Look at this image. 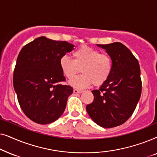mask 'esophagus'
Returning a JSON list of instances; mask_svg holds the SVG:
<instances>
[{"label": "esophagus", "mask_w": 157, "mask_h": 157, "mask_svg": "<svg viewBox=\"0 0 157 157\" xmlns=\"http://www.w3.org/2000/svg\"><path fill=\"white\" fill-rule=\"evenodd\" d=\"M74 92L75 94H81V93H82L83 91H82V90H79V89H74Z\"/></svg>", "instance_id": "obj_1"}]
</instances>
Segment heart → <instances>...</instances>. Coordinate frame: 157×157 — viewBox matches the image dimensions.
<instances>
[{
  "label": "heart",
  "instance_id": "b5f03b06",
  "mask_svg": "<svg viewBox=\"0 0 157 157\" xmlns=\"http://www.w3.org/2000/svg\"><path fill=\"white\" fill-rule=\"evenodd\" d=\"M74 59L66 56L59 61L62 74L68 79H72L81 69L82 75L70 81L75 88L83 89L93 84L100 86L110 77L113 71L112 58L108 53L89 46H81L73 53Z\"/></svg>",
  "mask_w": 157,
  "mask_h": 157
}]
</instances>
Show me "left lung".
<instances>
[{
    "instance_id": "1",
    "label": "left lung",
    "mask_w": 157,
    "mask_h": 157,
    "mask_svg": "<svg viewBox=\"0 0 157 157\" xmlns=\"http://www.w3.org/2000/svg\"><path fill=\"white\" fill-rule=\"evenodd\" d=\"M113 60L110 77L100 89L93 90L94 101L86 106L90 117L104 128L121 125L134 113L141 94L142 83L138 60L119 42L100 45Z\"/></svg>"
}]
</instances>
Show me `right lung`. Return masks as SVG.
<instances>
[{
	"label": "right lung",
	"mask_w": 157,
	"mask_h": 157,
	"mask_svg": "<svg viewBox=\"0 0 157 157\" xmlns=\"http://www.w3.org/2000/svg\"><path fill=\"white\" fill-rule=\"evenodd\" d=\"M74 45L44 36L25 45L18 56L13 82L21 109L39 124L55 121L66 109L73 88L61 84L66 78L59 61Z\"/></svg>",
	"instance_id": "obj_1"
}]
</instances>
